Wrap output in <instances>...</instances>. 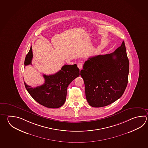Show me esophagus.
<instances>
[{"mask_svg":"<svg viewBox=\"0 0 148 148\" xmlns=\"http://www.w3.org/2000/svg\"><path fill=\"white\" fill-rule=\"evenodd\" d=\"M77 67L79 70H82V67H83V63H78L77 64Z\"/></svg>","mask_w":148,"mask_h":148,"instance_id":"esophagus-1","label":"esophagus"}]
</instances>
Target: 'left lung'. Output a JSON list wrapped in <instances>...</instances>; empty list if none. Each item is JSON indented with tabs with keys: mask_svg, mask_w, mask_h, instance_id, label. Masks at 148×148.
Segmentation results:
<instances>
[{
	"mask_svg": "<svg viewBox=\"0 0 148 148\" xmlns=\"http://www.w3.org/2000/svg\"><path fill=\"white\" fill-rule=\"evenodd\" d=\"M129 62L125 42L114 52L89 58L81 75L90 106L109 105L121 97L128 82Z\"/></svg>",
	"mask_w": 148,
	"mask_h": 148,
	"instance_id": "left-lung-1",
	"label": "left lung"
}]
</instances>
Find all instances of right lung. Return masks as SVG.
I'll return each mask as SVG.
<instances>
[{
	"instance_id": "1",
	"label": "right lung",
	"mask_w": 148,
	"mask_h": 148,
	"mask_svg": "<svg viewBox=\"0 0 148 148\" xmlns=\"http://www.w3.org/2000/svg\"><path fill=\"white\" fill-rule=\"evenodd\" d=\"M33 58L32 47L27 54L25 65L31 64ZM79 75V70L76 64L64 65L61 70L53 75H43L45 84L36 87H31L24 82L25 88L36 102L43 106L58 108L66 101L67 87L75 78Z\"/></svg>"
}]
</instances>
